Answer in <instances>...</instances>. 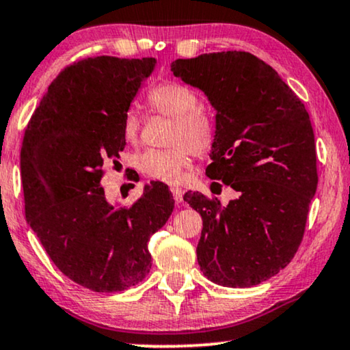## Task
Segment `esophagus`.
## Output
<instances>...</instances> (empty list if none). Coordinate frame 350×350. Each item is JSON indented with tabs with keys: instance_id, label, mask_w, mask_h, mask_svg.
Instances as JSON below:
<instances>
[{
	"instance_id": "obj_1",
	"label": "esophagus",
	"mask_w": 350,
	"mask_h": 350,
	"mask_svg": "<svg viewBox=\"0 0 350 350\" xmlns=\"http://www.w3.org/2000/svg\"><path fill=\"white\" fill-rule=\"evenodd\" d=\"M170 192H172V196H174L176 203H181L183 202V189H181V187L172 186L170 187Z\"/></svg>"
}]
</instances>
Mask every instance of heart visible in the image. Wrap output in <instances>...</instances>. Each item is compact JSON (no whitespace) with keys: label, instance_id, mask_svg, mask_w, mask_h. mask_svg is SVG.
I'll return each mask as SVG.
<instances>
[{"label":"heart","instance_id":"heart-1","mask_svg":"<svg viewBox=\"0 0 350 350\" xmlns=\"http://www.w3.org/2000/svg\"><path fill=\"white\" fill-rule=\"evenodd\" d=\"M147 105L153 112L172 119L167 148H148L136 157V167L148 178L180 183L192 164L193 154L206 153L214 142L216 125L209 112L198 105L192 89L175 81L153 85L147 94ZM141 131L137 112L128 109L122 120V136L134 144Z\"/></svg>","mask_w":350,"mask_h":350}]
</instances>
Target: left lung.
<instances>
[{
  "instance_id": "1",
  "label": "left lung",
  "mask_w": 350,
  "mask_h": 350,
  "mask_svg": "<svg viewBox=\"0 0 350 350\" xmlns=\"http://www.w3.org/2000/svg\"><path fill=\"white\" fill-rule=\"evenodd\" d=\"M170 70L216 109L206 175L238 192L227 206L185 193L203 219L200 271L222 286H255L286 267L302 243L318 187L310 116L280 75L250 53L176 59Z\"/></svg>"
}]
</instances>
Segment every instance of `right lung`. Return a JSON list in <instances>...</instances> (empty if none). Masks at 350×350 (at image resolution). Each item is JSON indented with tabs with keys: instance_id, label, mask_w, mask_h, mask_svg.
I'll list each match as a JSON object with an SVG mask.
<instances>
[{
	"instance_id": "1",
	"label": "right lung",
	"mask_w": 350,
	"mask_h": 350,
	"mask_svg": "<svg viewBox=\"0 0 350 350\" xmlns=\"http://www.w3.org/2000/svg\"><path fill=\"white\" fill-rule=\"evenodd\" d=\"M157 59L96 56L57 75L26 126L20 153L26 220L50 260L95 293H119L148 275L150 236L174 211L154 183L130 208L106 200L107 161L125 148L122 120Z\"/></svg>"
}]
</instances>
